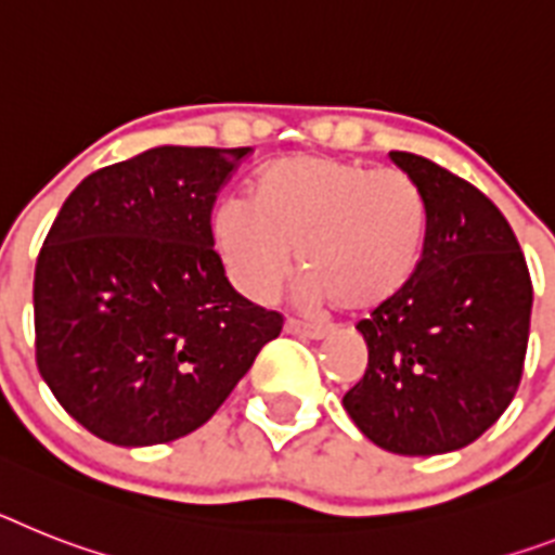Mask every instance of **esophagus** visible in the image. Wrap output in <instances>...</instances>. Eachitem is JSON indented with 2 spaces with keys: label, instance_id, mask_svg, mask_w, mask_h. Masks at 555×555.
Wrapping results in <instances>:
<instances>
[{
  "label": "esophagus",
  "instance_id": "obj_1",
  "mask_svg": "<svg viewBox=\"0 0 555 555\" xmlns=\"http://www.w3.org/2000/svg\"><path fill=\"white\" fill-rule=\"evenodd\" d=\"M285 330L291 335L313 338V341H319V338H324V335H327V327H324V324H310V321H299V319H287Z\"/></svg>",
  "mask_w": 555,
  "mask_h": 555
}]
</instances>
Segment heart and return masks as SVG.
Wrapping results in <instances>:
<instances>
[{
	"mask_svg": "<svg viewBox=\"0 0 555 555\" xmlns=\"http://www.w3.org/2000/svg\"><path fill=\"white\" fill-rule=\"evenodd\" d=\"M428 208L421 185L395 169L327 155L270 163L254 197H225L211 214L214 248L242 296L268 301L296 262L301 301L372 310L421 268Z\"/></svg>",
	"mask_w": 555,
	"mask_h": 555,
	"instance_id": "1",
	"label": "heart"
}]
</instances>
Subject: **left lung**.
Instances as JSON below:
<instances>
[{
	"mask_svg": "<svg viewBox=\"0 0 555 555\" xmlns=\"http://www.w3.org/2000/svg\"><path fill=\"white\" fill-rule=\"evenodd\" d=\"M389 157L426 197V248L412 282L358 321L370 364L344 409L380 449L431 457L474 443L514 400L533 287L482 191L421 155Z\"/></svg>",
	"mask_w": 555,
	"mask_h": 555,
	"instance_id": "obj_1",
	"label": "left lung"
}]
</instances>
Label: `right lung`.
<instances>
[{"label":"right lung","instance_id":"obj_1","mask_svg":"<svg viewBox=\"0 0 555 555\" xmlns=\"http://www.w3.org/2000/svg\"><path fill=\"white\" fill-rule=\"evenodd\" d=\"M250 149L155 146L83 177L36 262V364L106 443H171L222 406L282 315L231 287L217 191Z\"/></svg>","mask_w":555,"mask_h":555}]
</instances>
